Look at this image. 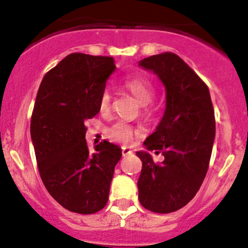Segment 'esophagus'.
<instances>
[{
	"mask_svg": "<svg viewBox=\"0 0 248 248\" xmlns=\"http://www.w3.org/2000/svg\"><path fill=\"white\" fill-rule=\"evenodd\" d=\"M131 153H133V151H131L129 148H126V146H123V148H122V154H123V156H125V155L131 154Z\"/></svg>",
	"mask_w": 248,
	"mask_h": 248,
	"instance_id": "1",
	"label": "esophagus"
}]
</instances>
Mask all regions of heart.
Masks as SVG:
<instances>
[{
    "instance_id": "b5f03b06",
    "label": "heart",
    "mask_w": 248,
    "mask_h": 248,
    "mask_svg": "<svg viewBox=\"0 0 248 248\" xmlns=\"http://www.w3.org/2000/svg\"><path fill=\"white\" fill-rule=\"evenodd\" d=\"M124 87L128 92H130L135 97V99L141 103L144 107V113L150 114L153 108L150 105V100L154 98V85L151 82L144 77H128L124 80ZM111 108V94L109 91H104L100 94L99 100H98V110L102 114H108ZM107 137L115 143L128 145L131 143V140L137 134L135 129L129 125L125 122H117L113 125L107 129Z\"/></svg>"
}]
</instances>
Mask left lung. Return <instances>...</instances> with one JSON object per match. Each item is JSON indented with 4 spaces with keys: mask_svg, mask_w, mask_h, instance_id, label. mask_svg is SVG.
Wrapping results in <instances>:
<instances>
[{
    "mask_svg": "<svg viewBox=\"0 0 248 248\" xmlns=\"http://www.w3.org/2000/svg\"><path fill=\"white\" fill-rule=\"evenodd\" d=\"M166 89V108L156 130L146 138L149 151L166 159L154 163L148 151H138L143 168L138 180L139 201L146 210L169 214L194 199L209 169L215 140V113L207 85L171 52L141 59Z\"/></svg>",
    "mask_w": 248,
    "mask_h": 248,
    "instance_id": "left-lung-1",
    "label": "left lung"
}]
</instances>
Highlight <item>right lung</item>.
Wrapping results in <instances>:
<instances>
[{"label": "right lung", "mask_w": 248, "mask_h": 248, "mask_svg": "<svg viewBox=\"0 0 248 248\" xmlns=\"http://www.w3.org/2000/svg\"><path fill=\"white\" fill-rule=\"evenodd\" d=\"M113 57L72 53L46 73L31 118L39 175L50 196L72 212L95 214L107 205L122 149L104 140L91 153L85 120L95 117Z\"/></svg>", "instance_id": "obj_1"}]
</instances>
